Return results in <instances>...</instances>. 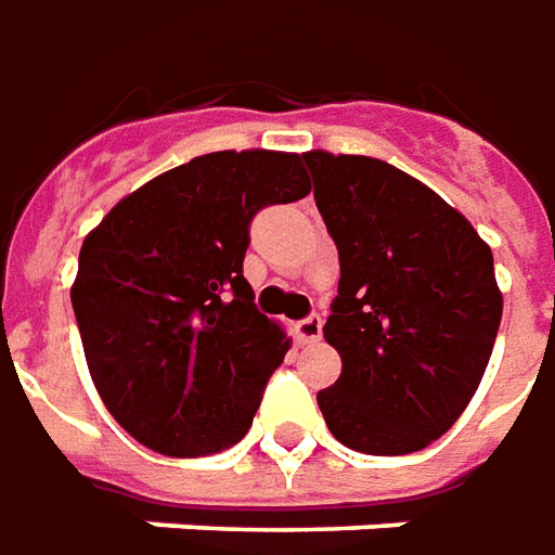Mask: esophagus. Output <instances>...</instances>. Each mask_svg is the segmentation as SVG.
<instances>
[{
	"label": "esophagus",
	"instance_id": "obj_1",
	"mask_svg": "<svg viewBox=\"0 0 555 555\" xmlns=\"http://www.w3.org/2000/svg\"><path fill=\"white\" fill-rule=\"evenodd\" d=\"M298 337L305 340V344H317L322 337V317L320 313H310L305 320L298 322Z\"/></svg>",
	"mask_w": 555,
	"mask_h": 555
}]
</instances>
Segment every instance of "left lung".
Masks as SVG:
<instances>
[{
	"label": "left lung",
	"instance_id": "obj_1",
	"mask_svg": "<svg viewBox=\"0 0 555 555\" xmlns=\"http://www.w3.org/2000/svg\"><path fill=\"white\" fill-rule=\"evenodd\" d=\"M340 257L325 340L344 371L317 395L337 442L412 454L469 406L493 352L502 293L493 254L457 208L391 164L305 152Z\"/></svg>",
	"mask_w": 555,
	"mask_h": 555
}]
</instances>
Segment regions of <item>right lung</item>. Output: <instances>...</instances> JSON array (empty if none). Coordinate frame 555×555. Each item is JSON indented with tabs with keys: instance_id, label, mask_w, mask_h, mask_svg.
<instances>
[{
	"instance_id": "right-lung-1",
	"label": "right lung",
	"mask_w": 555,
	"mask_h": 555,
	"mask_svg": "<svg viewBox=\"0 0 555 555\" xmlns=\"http://www.w3.org/2000/svg\"><path fill=\"white\" fill-rule=\"evenodd\" d=\"M310 194L298 155L211 152L160 172L86 235L70 305L109 415L167 457L250 430L289 337L245 281L259 208Z\"/></svg>"
}]
</instances>
